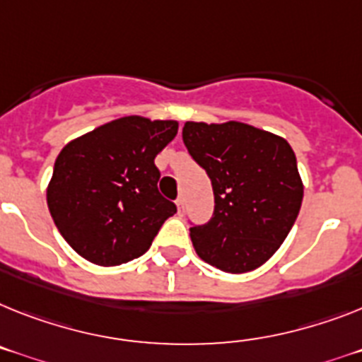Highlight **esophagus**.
<instances>
[{"label": "esophagus", "mask_w": 362, "mask_h": 362, "mask_svg": "<svg viewBox=\"0 0 362 362\" xmlns=\"http://www.w3.org/2000/svg\"><path fill=\"white\" fill-rule=\"evenodd\" d=\"M176 209H178V214H184V199H182V197H178V199H176Z\"/></svg>", "instance_id": "1"}]
</instances>
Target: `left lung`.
<instances>
[{
    "label": "left lung",
    "instance_id": "left-lung-1",
    "mask_svg": "<svg viewBox=\"0 0 362 362\" xmlns=\"http://www.w3.org/2000/svg\"><path fill=\"white\" fill-rule=\"evenodd\" d=\"M182 139L208 173L215 211L189 230L200 259L243 274L274 256L303 199L302 176L287 139L239 121H186Z\"/></svg>",
    "mask_w": 362,
    "mask_h": 362
}]
</instances>
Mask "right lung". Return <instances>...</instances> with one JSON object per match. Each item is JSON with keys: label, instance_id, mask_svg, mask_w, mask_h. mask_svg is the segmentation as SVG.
I'll return each instance as SVG.
<instances>
[{"label": "right lung", "instance_id": "add662e5", "mask_svg": "<svg viewBox=\"0 0 362 362\" xmlns=\"http://www.w3.org/2000/svg\"><path fill=\"white\" fill-rule=\"evenodd\" d=\"M178 121L127 115L71 139L54 162L47 208L69 247L115 267L144 256L176 206L158 191L156 154Z\"/></svg>", "mask_w": 362, "mask_h": 362}]
</instances>
